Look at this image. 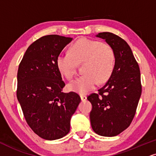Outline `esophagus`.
I'll list each match as a JSON object with an SVG mask.
<instances>
[{
  "label": "esophagus",
  "instance_id": "obj_1",
  "mask_svg": "<svg viewBox=\"0 0 156 156\" xmlns=\"http://www.w3.org/2000/svg\"><path fill=\"white\" fill-rule=\"evenodd\" d=\"M80 98H81L82 101H84L85 100H87V96L84 95H80Z\"/></svg>",
  "mask_w": 156,
  "mask_h": 156
}]
</instances>
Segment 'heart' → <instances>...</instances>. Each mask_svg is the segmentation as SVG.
Returning <instances> with one entry per match:
<instances>
[{
    "instance_id": "b5f03b06",
    "label": "heart",
    "mask_w": 156,
    "mask_h": 156,
    "mask_svg": "<svg viewBox=\"0 0 156 156\" xmlns=\"http://www.w3.org/2000/svg\"><path fill=\"white\" fill-rule=\"evenodd\" d=\"M116 62L113 48L108 43L80 38L69 48V53L60 54L56 63L59 71L67 80L76 74L77 64H82L83 75L68 84L70 91L86 94L95 89L98 84L104 83L112 74Z\"/></svg>"
}]
</instances>
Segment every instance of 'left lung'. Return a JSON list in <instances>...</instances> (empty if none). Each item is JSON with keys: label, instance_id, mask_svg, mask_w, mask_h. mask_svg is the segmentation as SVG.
Wrapping results in <instances>:
<instances>
[{"label": "left lung", "instance_id": "1", "mask_svg": "<svg viewBox=\"0 0 156 156\" xmlns=\"http://www.w3.org/2000/svg\"><path fill=\"white\" fill-rule=\"evenodd\" d=\"M97 37L113 48L116 62L112 74L98 93L87 99L93 105L90 114L93 131L105 137L118 135L133 120L142 93L140 71L127 43L111 32H101Z\"/></svg>", "mask_w": 156, "mask_h": 156}]
</instances>
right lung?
I'll use <instances>...</instances> for the list:
<instances>
[{"label":"right lung","instance_id":"1","mask_svg":"<svg viewBox=\"0 0 156 156\" xmlns=\"http://www.w3.org/2000/svg\"><path fill=\"white\" fill-rule=\"evenodd\" d=\"M72 38L50 34L32 43L17 72V99L27 123L43 139L54 140L70 131L71 117L81 98L77 93L61 92L65 83L57 58Z\"/></svg>","mask_w":156,"mask_h":156}]
</instances>
